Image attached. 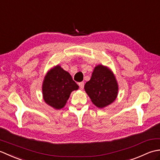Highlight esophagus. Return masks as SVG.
Returning a JSON list of instances; mask_svg holds the SVG:
<instances>
[{
    "label": "esophagus",
    "instance_id": "esophagus-1",
    "mask_svg": "<svg viewBox=\"0 0 160 160\" xmlns=\"http://www.w3.org/2000/svg\"><path fill=\"white\" fill-rule=\"evenodd\" d=\"M78 85H79V87H80V89L81 90H82V89H83L84 86V82H79V83H78Z\"/></svg>",
    "mask_w": 160,
    "mask_h": 160
}]
</instances>
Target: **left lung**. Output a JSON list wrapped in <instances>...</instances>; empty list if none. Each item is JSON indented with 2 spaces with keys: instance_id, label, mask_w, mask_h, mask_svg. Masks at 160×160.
<instances>
[{
  "instance_id": "obj_1",
  "label": "left lung",
  "mask_w": 160,
  "mask_h": 160,
  "mask_svg": "<svg viewBox=\"0 0 160 160\" xmlns=\"http://www.w3.org/2000/svg\"><path fill=\"white\" fill-rule=\"evenodd\" d=\"M84 90L93 104L102 108L116 99L118 84L113 72L108 67L99 64L95 67L90 80L84 85Z\"/></svg>"
}]
</instances>
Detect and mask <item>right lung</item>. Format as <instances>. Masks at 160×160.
Masks as SVG:
<instances>
[{
	"label": "right lung",
	"instance_id": "1",
	"mask_svg": "<svg viewBox=\"0 0 160 160\" xmlns=\"http://www.w3.org/2000/svg\"><path fill=\"white\" fill-rule=\"evenodd\" d=\"M78 88L71 75L57 65L47 72L44 79L42 88L43 99L49 106L61 109L66 104L71 93Z\"/></svg>",
	"mask_w": 160,
	"mask_h": 160
}]
</instances>
